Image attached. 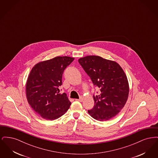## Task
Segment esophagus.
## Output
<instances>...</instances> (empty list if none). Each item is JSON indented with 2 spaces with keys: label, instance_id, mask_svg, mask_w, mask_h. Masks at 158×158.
I'll use <instances>...</instances> for the list:
<instances>
[{
  "label": "esophagus",
  "instance_id": "obj_1",
  "mask_svg": "<svg viewBox=\"0 0 158 158\" xmlns=\"http://www.w3.org/2000/svg\"><path fill=\"white\" fill-rule=\"evenodd\" d=\"M75 101H79V102H82L83 98L81 97L79 99H76Z\"/></svg>",
  "mask_w": 158,
  "mask_h": 158
}]
</instances>
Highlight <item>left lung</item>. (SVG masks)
Instances as JSON below:
<instances>
[{"label":"left lung","mask_w":158,"mask_h":158,"mask_svg":"<svg viewBox=\"0 0 158 158\" xmlns=\"http://www.w3.org/2000/svg\"><path fill=\"white\" fill-rule=\"evenodd\" d=\"M78 61L100 90L99 94L93 95L94 106L88 112L100 121L113 118L126 104L129 93L127 78L123 69L115 61L97 56H88Z\"/></svg>","instance_id":"obj_1"}]
</instances>
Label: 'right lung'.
Here are the masks:
<instances>
[{"instance_id":"obj_1","label":"right lung","mask_w":158,"mask_h":158,"mask_svg":"<svg viewBox=\"0 0 158 158\" xmlns=\"http://www.w3.org/2000/svg\"><path fill=\"white\" fill-rule=\"evenodd\" d=\"M73 57H56L35 64L27 79L26 95L32 110L47 120L59 118L71 105L65 93L59 94L62 75Z\"/></svg>"}]
</instances>
